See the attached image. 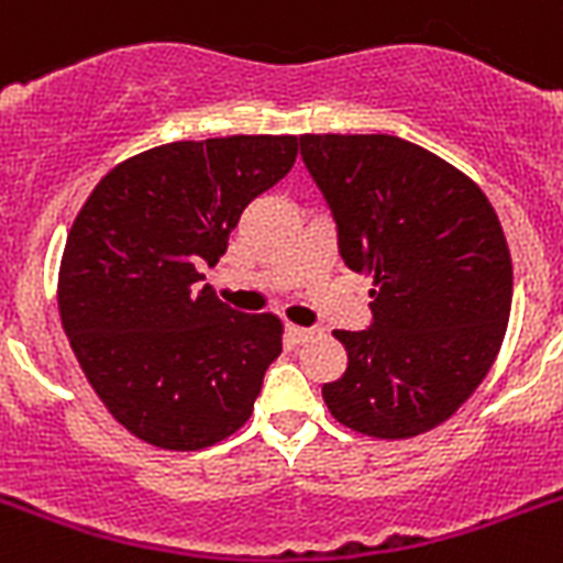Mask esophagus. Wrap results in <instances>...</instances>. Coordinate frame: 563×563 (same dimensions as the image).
<instances>
[{"instance_id":"obj_1","label":"esophagus","mask_w":563,"mask_h":563,"mask_svg":"<svg viewBox=\"0 0 563 563\" xmlns=\"http://www.w3.org/2000/svg\"><path fill=\"white\" fill-rule=\"evenodd\" d=\"M317 334V331H313V328H302V325H287V340H290V343L294 345H302V343H308L310 336Z\"/></svg>"}]
</instances>
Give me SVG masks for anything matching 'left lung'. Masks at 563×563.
Instances as JSON below:
<instances>
[{
  "label": "left lung",
  "mask_w": 563,
  "mask_h": 563,
  "mask_svg": "<svg viewBox=\"0 0 563 563\" xmlns=\"http://www.w3.org/2000/svg\"><path fill=\"white\" fill-rule=\"evenodd\" d=\"M345 267L375 276L372 325L334 331L349 366L322 386L331 416L375 439L433 430L500 352L511 255L474 179L398 136H299Z\"/></svg>",
  "instance_id": "obj_1"
}]
</instances>
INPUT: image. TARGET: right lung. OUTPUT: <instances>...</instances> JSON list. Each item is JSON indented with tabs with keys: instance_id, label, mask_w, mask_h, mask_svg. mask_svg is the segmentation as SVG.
Returning a JSON list of instances; mask_svg holds the SVG:
<instances>
[{
	"instance_id": "1",
	"label": "right lung",
	"mask_w": 563,
	"mask_h": 563,
	"mask_svg": "<svg viewBox=\"0 0 563 563\" xmlns=\"http://www.w3.org/2000/svg\"><path fill=\"white\" fill-rule=\"evenodd\" d=\"M296 154V136L151 147L115 165L71 223L63 331L103 407L142 442L200 451L253 416L282 322L220 302L200 269Z\"/></svg>"
}]
</instances>
